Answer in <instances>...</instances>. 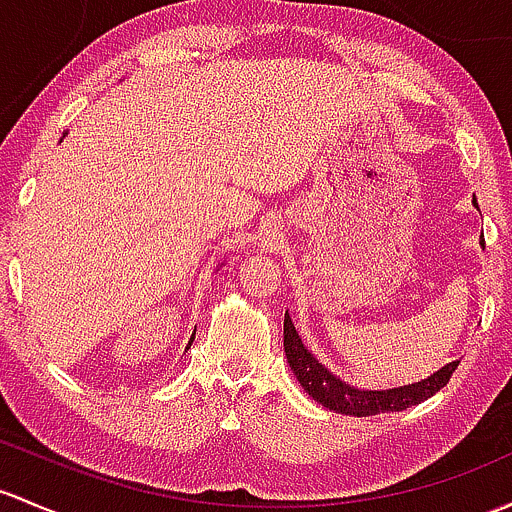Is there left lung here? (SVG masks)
<instances>
[{"mask_svg": "<svg viewBox=\"0 0 512 512\" xmlns=\"http://www.w3.org/2000/svg\"><path fill=\"white\" fill-rule=\"evenodd\" d=\"M473 203H476V198H473ZM284 353H287L289 368L294 370L301 387H304L319 405L341 414H353V417H370V414L380 412H400L407 410V407L419 405V402L437 395L441 387L449 383L451 373H454L456 365H459V360H454V363L437 370L432 378L414 385L395 387V390H355V387L333 378L324 365L306 351V346L301 343L297 328H294L289 314H284Z\"/></svg>", "mask_w": 512, "mask_h": 512, "instance_id": "left-lung-1", "label": "left lung"}]
</instances>
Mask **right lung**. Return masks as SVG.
<instances>
[{
  "label": "right lung",
  "instance_id": "add662e5",
  "mask_svg": "<svg viewBox=\"0 0 512 512\" xmlns=\"http://www.w3.org/2000/svg\"><path fill=\"white\" fill-rule=\"evenodd\" d=\"M191 341H193V338H191ZM188 346H191V343H188Z\"/></svg>",
  "mask_w": 512,
  "mask_h": 512
}]
</instances>
